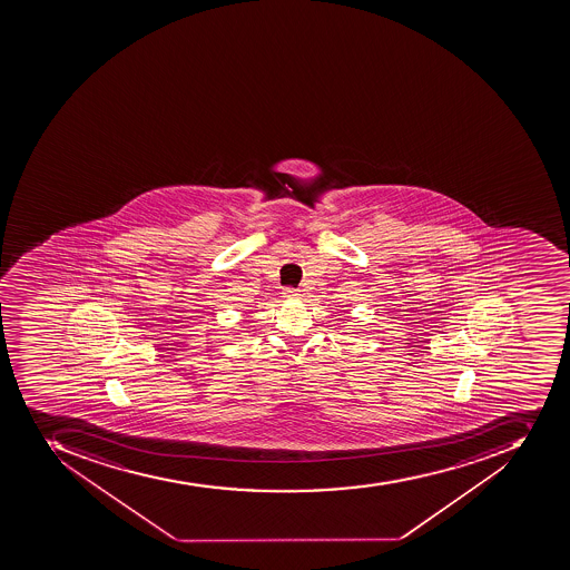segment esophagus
Wrapping results in <instances>:
<instances>
[{
  "label": "esophagus",
  "mask_w": 570,
  "mask_h": 570,
  "mask_svg": "<svg viewBox=\"0 0 570 570\" xmlns=\"http://www.w3.org/2000/svg\"><path fill=\"white\" fill-rule=\"evenodd\" d=\"M283 297H285V299H297L299 292H297L296 288H283Z\"/></svg>",
  "instance_id": "obj_1"
}]
</instances>
